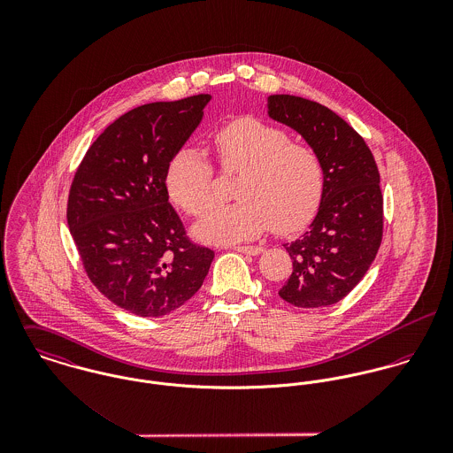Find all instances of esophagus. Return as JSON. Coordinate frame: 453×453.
<instances>
[{"label": "esophagus", "instance_id": "obj_1", "mask_svg": "<svg viewBox=\"0 0 453 453\" xmlns=\"http://www.w3.org/2000/svg\"><path fill=\"white\" fill-rule=\"evenodd\" d=\"M235 251L239 253H244V255H250V257H258L263 253V248L261 246H237L234 248Z\"/></svg>", "mask_w": 453, "mask_h": 453}]
</instances>
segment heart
Here are the masks:
<instances>
[{"label":"heart","instance_id":"obj_1","mask_svg":"<svg viewBox=\"0 0 453 453\" xmlns=\"http://www.w3.org/2000/svg\"><path fill=\"white\" fill-rule=\"evenodd\" d=\"M286 130L257 119H241L219 130L214 144L221 167L241 173L239 202L216 207L195 225L196 239L234 244L258 237L268 226L277 234L303 228L323 198L324 165L307 144L289 142ZM165 185L188 214H205L212 202V167L194 148L180 150L169 162Z\"/></svg>","mask_w":453,"mask_h":453}]
</instances>
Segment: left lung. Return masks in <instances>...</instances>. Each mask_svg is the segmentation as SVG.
I'll return each mask as SVG.
<instances>
[{
    "instance_id": "obj_1",
    "label": "left lung",
    "mask_w": 453,
    "mask_h": 453,
    "mask_svg": "<svg viewBox=\"0 0 453 453\" xmlns=\"http://www.w3.org/2000/svg\"><path fill=\"white\" fill-rule=\"evenodd\" d=\"M268 117L296 130L324 165L323 198L309 230L284 244L293 273L279 296L298 309L327 307L345 298L379 253L384 230L380 174L365 139L319 103L275 94Z\"/></svg>"
}]
</instances>
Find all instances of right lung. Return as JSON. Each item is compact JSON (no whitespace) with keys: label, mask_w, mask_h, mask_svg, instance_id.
Segmentation results:
<instances>
[{"label":"right lung","mask_w":453,"mask_h":453,"mask_svg":"<svg viewBox=\"0 0 453 453\" xmlns=\"http://www.w3.org/2000/svg\"><path fill=\"white\" fill-rule=\"evenodd\" d=\"M209 94L130 110L92 142L67 200V226L92 284L139 318H162L200 289L214 251L194 244L165 174Z\"/></svg>","instance_id":"obj_1"}]
</instances>
